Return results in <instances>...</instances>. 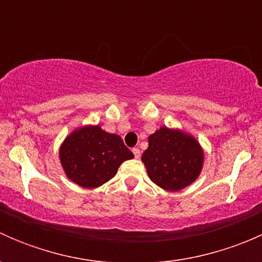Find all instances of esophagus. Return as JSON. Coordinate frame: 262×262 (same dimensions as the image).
I'll list each match as a JSON object with an SVG mask.
<instances>
[{"mask_svg":"<svg viewBox=\"0 0 262 262\" xmlns=\"http://www.w3.org/2000/svg\"><path fill=\"white\" fill-rule=\"evenodd\" d=\"M133 153H134V157L136 158H139L141 157V150H139V148H133Z\"/></svg>","mask_w":262,"mask_h":262,"instance_id":"esophagus-1","label":"esophagus"}]
</instances>
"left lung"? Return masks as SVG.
Segmentation results:
<instances>
[{"mask_svg": "<svg viewBox=\"0 0 262 262\" xmlns=\"http://www.w3.org/2000/svg\"><path fill=\"white\" fill-rule=\"evenodd\" d=\"M142 161L156 185L168 191H179L200 175L204 152L192 136L162 126L148 137Z\"/></svg>", "mask_w": 262, "mask_h": 262, "instance_id": "1", "label": "left lung"}]
</instances>
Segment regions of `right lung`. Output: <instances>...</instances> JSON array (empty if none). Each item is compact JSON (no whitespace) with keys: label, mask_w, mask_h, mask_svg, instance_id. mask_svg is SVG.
Listing matches in <instances>:
<instances>
[{"label":"right lung","mask_w":262,"mask_h":262,"mask_svg":"<svg viewBox=\"0 0 262 262\" xmlns=\"http://www.w3.org/2000/svg\"><path fill=\"white\" fill-rule=\"evenodd\" d=\"M133 157L120 137L102 130L99 125L76 129L59 148L60 163L67 178L86 189L109 181L119 166Z\"/></svg>","instance_id":"1"}]
</instances>
